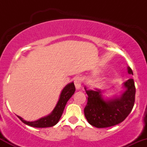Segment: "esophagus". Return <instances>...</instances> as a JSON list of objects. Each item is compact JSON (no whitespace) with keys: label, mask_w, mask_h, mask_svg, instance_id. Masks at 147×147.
Instances as JSON below:
<instances>
[{"label":"esophagus","mask_w":147,"mask_h":147,"mask_svg":"<svg viewBox=\"0 0 147 147\" xmlns=\"http://www.w3.org/2000/svg\"><path fill=\"white\" fill-rule=\"evenodd\" d=\"M74 82H75V87H76V89H77V90H80L81 89V86H82V79L81 77H76L75 79V81H74Z\"/></svg>","instance_id":"1"}]
</instances>
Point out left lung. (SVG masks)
I'll use <instances>...</instances> for the list:
<instances>
[{
    "mask_svg": "<svg viewBox=\"0 0 147 147\" xmlns=\"http://www.w3.org/2000/svg\"><path fill=\"white\" fill-rule=\"evenodd\" d=\"M127 72L133 75L132 70L127 67ZM124 92L121 95L106 96L105 91L101 90H87V105L84 115L88 122L97 128L110 127L119 124L129 115L135 102L136 87L133 79L122 84Z\"/></svg>",
    "mask_w": 147,
    "mask_h": 147,
    "instance_id": "obj_1",
    "label": "left lung"
}]
</instances>
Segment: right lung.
<instances>
[{
    "label": "right lung",
    "instance_id": "obj_1",
    "mask_svg": "<svg viewBox=\"0 0 147 147\" xmlns=\"http://www.w3.org/2000/svg\"><path fill=\"white\" fill-rule=\"evenodd\" d=\"M75 87L73 82L67 84L63 88V90H61L59 99L58 102H57V105L55 107V109H53V111L48 115L41 117L40 119H37V120L30 122V121L25 120L20 116L17 115V117L24 124L35 128L51 127V126L56 125L59 121L62 114H63V110L65 109V106L66 105L67 102L70 99L72 95L75 93Z\"/></svg>",
    "mask_w": 147,
    "mask_h": 147
}]
</instances>
